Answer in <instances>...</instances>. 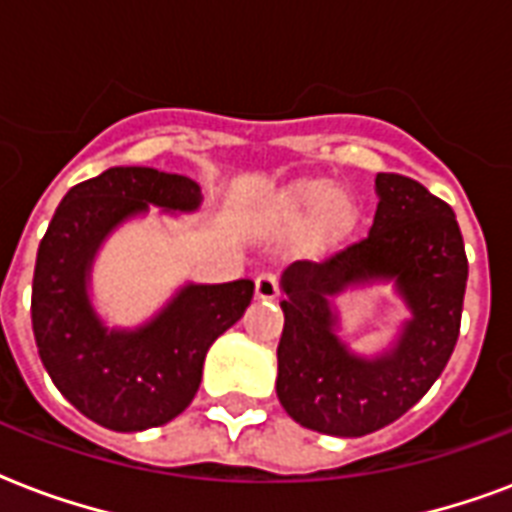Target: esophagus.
<instances>
[{
    "label": "esophagus",
    "instance_id": "1",
    "mask_svg": "<svg viewBox=\"0 0 512 512\" xmlns=\"http://www.w3.org/2000/svg\"><path fill=\"white\" fill-rule=\"evenodd\" d=\"M277 293H280V283H277V277L272 272H261L256 277V296L259 299H275Z\"/></svg>",
    "mask_w": 512,
    "mask_h": 512
}]
</instances>
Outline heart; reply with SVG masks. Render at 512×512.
<instances>
[{
    "label": "heart",
    "instance_id": "heart-1",
    "mask_svg": "<svg viewBox=\"0 0 512 512\" xmlns=\"http://www.w3.org/2000/svg\"><path fill=\"white\" fill-rule=\"evenodd\" d=\"M323 208L318 216V235L336 237L347 232L355 221V205L350 197L334 194V186L328 181H304L288 189L283 197V216L293 224H299L307 216Z\"/></svg>",
    "mask_w": 512,
    "mask_h": 512
}]
</instances>
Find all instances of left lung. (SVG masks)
I'll use <instances>...</instances> for the list:
<instances>
[{
  "label": "left lung",
  "mask_w": 512,
  "mask_h": 512,
  "mask_svg": "<svg viewBox=\"0 0 512 512\" xmlns=\"http://www.w3.org/2000/svg\"><path fill=\"white\" fill-rule=\"evenodd\" d=\"M374 224L323 264L285 269V326L277 344V398L293 422L339 438L382 430L425 395L449 363L467 285L465 240L449 202L414 178L376 176ZM392 276L415 312L399 347L360 361L333 336L327 296Z\"/></svg>",
  "instance_id": "8db88e82"
}]
</instances>
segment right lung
Masks as SVG:
<instances>
[{
  "mask_svg": "<svg viewBox=\"0 0 512 512\" xmlns=\"http://www.w3.org/2000/svg\"><path fill=\"white\" fill-rule=\"evenodd\" d=\"M146 205L194 211L200 186L154 168H109L71 186L39 243L31 285L42 366L71 406L117 433L178 417L197 395L208 347L253 299L251 280L186 285L141 331H106L87 301V267L106 232Z\"/></svg>",
  "mask_w": 512,
  "mask_h": 512,
  "instance_id": "right-lung-1",
  "label": "right lung"
}]
</instances>
